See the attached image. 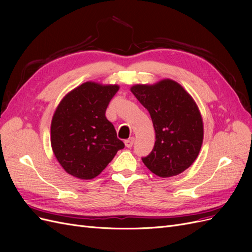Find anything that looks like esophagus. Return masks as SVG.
Instances as JSON below:
<instances>
[{
	"label": "esophagus",
	"mask_w": 252,
	"mask_h": 252,
	"mask_svg": "<svg viewBox=\"0 0 252 252\" xmlns=\"http://www.w3.org/2000/svg\"><path fill=\"white\" fill-rule=\"evenodd\" d=\"M133 142H134V138H130V139L126 140V141H125V146H126L127 148H131L132 145H133Z\"/></svg>",
	"instance_id": "1"
}]
</instances>
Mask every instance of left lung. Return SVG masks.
<instances>
[{
    "mask_svg": "<svg viewBox=\"0 0 252 252\" xmlns=\"http://www.w3.org/2000/svg\"><path fill=\"white\" fill-rule=\"evenodd\" d=\"M131 93L150 114L156 131L151 154L142 161L161 178H170L193 164L204 139V125L196 103L178 82L136 84Z\"/></svg>",
    "mask_w": 252,
    "mask_h": 252,
    "instance_id": "1",
    "label": "left lung"
}]
</instances>
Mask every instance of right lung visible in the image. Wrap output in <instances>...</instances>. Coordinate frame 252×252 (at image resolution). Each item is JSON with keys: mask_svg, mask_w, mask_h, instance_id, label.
Instances as JSON below:
<instances>
[{"mask_svg": "<svg viewBox=\"0 0 252 252\" xmlns=\"http://www.w3.org/2000/svg\"><path fill=\"white\" fill-rule=\"evenodd\" d=\"M120 86L85 82L69 91L53 113L50 143L63 169L74 178L97 177L124 148L106 119L107 106Z\"/></svg>", "mask_w": 252, "mask_h": 252, "instance_id": "obj_1", "label": "right lung"}]
</instances>
